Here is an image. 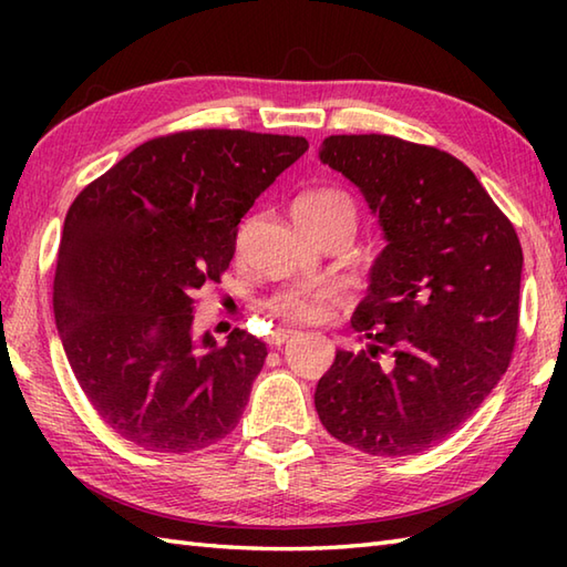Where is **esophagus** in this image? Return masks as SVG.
I'll list each match as a JSON object with an SVG mask.
<instances>
[{
  "label": "esophagus",
  "mask_w": 567,
  "mask_h": 567,
  "mask_svg": "<svg viewBox=\"0 0 567 567\" xmlns=\"http://www.w3.org/2000/svg\"><path fill=\"white\" fill-rule=\"evenodd\" d=\"M295 336H297V331H292V329H277V331H272V336H270V343H272L275 348H280V346H285L290 339H295Z\"/></svg>",
  "instance_id": "34e87169"
}]
</instances>
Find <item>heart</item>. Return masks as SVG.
Here are the masks:
<instances>
[{
	"mask_svg": "<svg viewBox=\"0 0 567 567\" xmlns=\"http://www.w3.org/2000/svg\"><path fill=\"white\" fill-rule=\"evenodd\" d=\"M351 214L355 221L353 202L348 199L339 189H317L309 195L299 197L295 204V219L299 224H315L319 219H327L331 214ZM333 302L331 292H305V290H287L272 297L270 311L285 321L295 323H311L321 321Z\"/></svg>",
	"mask_w": 567,
	"mask_h": 567,
	"instance_id": "heart-1",
	"label": "heart"
}]
</instances>
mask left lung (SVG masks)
I'll return each mask as SVG.
<instances>
[{"mask_svg": "<svg viewBox=\"0 0 567 567\" xmlns=\"http://www.w3.org/2000/svg\"><path fill=\"white\" fill-rule=\"evenodd\" d=\"M321 163L378 214L388 246L351 327L368 351L336 353L315 406L368 455L429 451L507 372L524 252L512 221L451 153L384 134L329 136Z\"/></svg>", "mask_w": 567, "mask_h": 567, "instance_id": "left-lung-1", "label": "left lung"}]
</instances>
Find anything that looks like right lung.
I'll list each match as a JSON object with an SVG mask.
<instances>
[{"instance_id":"obj_1","label":"right lung","mask_w":567,"mask_h":567,"mask_svg":"<svg viewBox=\"0 0 567 567\" xmlns=\"http://www.w3.org/2000/svg\"><path fill=\"white\" fill-rule=\"evenodd\" d=\"M309 148L302 136L177 131L141 143L70 204L53 315L68 363L118 436L155 453L221 441L268 348L244 329L195 339V295L219 282L238 224Z\"/></svg>"}]
</instances>
